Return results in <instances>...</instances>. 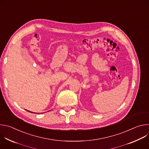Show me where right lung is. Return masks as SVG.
Wrapping results in <instances>:
<instances>
[{
	"instance_id": "obj_1",
	"label": "right lung",
	"mask_w": 149,
	"mask_h": 149,
	"mask_svg": "<svg viewBox=\"0 0 149 149\" xmlns=\"http://www.w3.org/2000/svg\"><path fill=\"white\" fill-rule=\"evenodd\" d=\"M27 111H28V110H27ZM29 112H31V113H33V112H31V111H28Z\"/></svg>"
}]
</instances>
